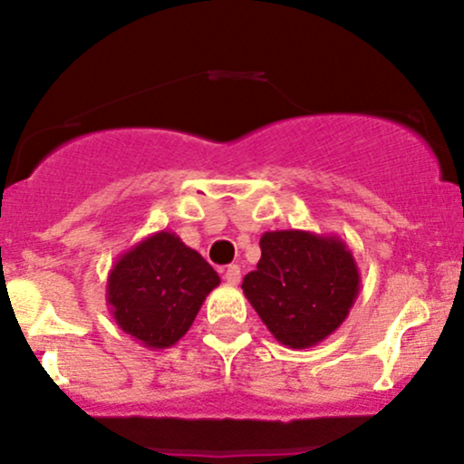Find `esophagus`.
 <instances>
[{
  "mask_svg": "<svg viewBox=\"0 0 464 464\" xmlns=\"http://www.w3.org/2000/svg\"><path fill=\"white\" fill-rule=\"evenodd\" d=\"M225 279H227V284H231V285H237L239 284V279H242V270H239L237 264L227 266Z\"/></svg>",
  "mask_w": 464,
  "mask_h": 464,
  "instance_id": "obj_1",
  "label": "esophagus"
}]
</instances>
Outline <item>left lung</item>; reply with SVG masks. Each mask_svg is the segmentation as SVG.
Masks as SVG:
<instances>
[{
  "label": "left lung",
  "mask_w": 464,
  "mask_h": 464,
  "mask_svg": "<svg viewBox=\"0 0 464 464\" xmlns=\"http://www.w3.org/2000/svg\"><path fill=\"white\" fill-rule=\"evenodd\" d=\"M262 259L242 290L268 332L290 349H307L332 335L353 307L360 270L338 236L268 231Z\"/></svg>",
  "instance_id": "1"
}]
</instances>
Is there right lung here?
<instances>
[{
  "mask_svg": "<svg viewBox=\"0 0 464 464\" xmlns=\"http://www.w3.org/2000/svg\"><path fill=\"white\" fill-rule=\"evenodd\" d=\"M220 276L172 231L143 237L117 257L106 303L117 327L148 349L177 344Z\"/></svg>",
  "mask_w": 464,
  "mask_h": 464,
  "instance_id": "obj_1",
  "label": "right lung"
}]
</instances>
